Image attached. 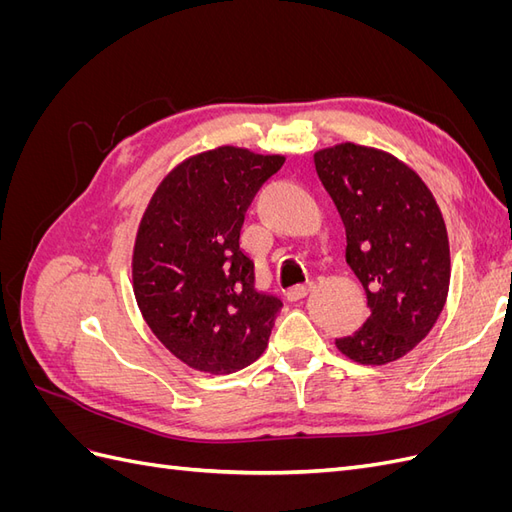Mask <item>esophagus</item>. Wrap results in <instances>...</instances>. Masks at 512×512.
<instances>
[{"label":"esophagus","mask_w":512,"mask_h":512,"mask_svg":"<svg viewBox=\"0 0 512 512\" xmlns=\"http://www.w3.org/2000/svg\"><path fill=\"white\" fill-rule=\"evenodd\" d=\"M314 288V284L309 282V284H299V286H292L288 292H286V297H288V301H301V299H305L307 294H309V290Z\"/></svg>","instance_id":"esophagus-1"}]
</instances>
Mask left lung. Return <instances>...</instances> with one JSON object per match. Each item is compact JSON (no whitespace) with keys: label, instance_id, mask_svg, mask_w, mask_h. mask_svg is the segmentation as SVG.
Returning <instances> with one entry per match:
<instances>
[{"label":"left lung","instance_id":"1","mask_svg":"<svg viewBox=\"0 0 512 512\" xmlns=\"http://www.w3.org/2000/svg\"><path fill=\"white\" fill-rule=\"evenodd\" d=\"M316 173L346 226V262L359 277L369 318L335 339L361 365L401 359L442 314L451 250L442 211L425 181L395 156L342 143L314 153Z\"/></svg>","mask_w":512,"mask_h":512}]
</instances>
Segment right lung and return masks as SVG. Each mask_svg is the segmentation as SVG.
<instances>
[{
    "label": "right lung",
    "mask_w": 512,
    "mask_h": 512,
    "mask_svg": "<svg viewBox=\"0 0 512 512\" xmlns=\"http://www.w3.org/2000/svg\"><path fill=\"white\" fill-rule=\"evenodd\" d=\"M282 164L230 145L198 153L170 170L143 213L134 297L153 335L192 369L232 374L269 344L282 301L256 290L239 237L247 207Z\"/></svg>",
    "instance_id": "add662e5"
}]
</instances>
